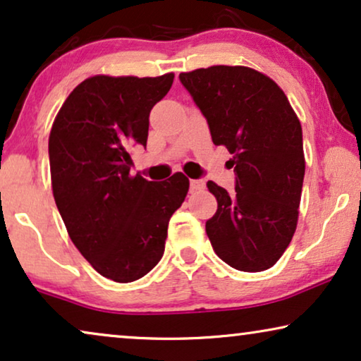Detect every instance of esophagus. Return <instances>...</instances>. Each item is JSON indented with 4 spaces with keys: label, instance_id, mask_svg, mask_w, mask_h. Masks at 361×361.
<instances>
[{
    "label": "esophagus",
    "instance_id": "1",
    "mask_svg": "<svg viewBox=\"0 0 361 361\" xmlns=\"http://www.w3.org/2000/svg\"><path fill=\"white\" fill-rule=\"evenodd\" d=\"M205 189V180L202 179H192L190 180V190L192 192H200Z\"/></svg>",
    "mask_w": 361,
    "mask_h": 361
}]
</instances>
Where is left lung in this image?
I'll use <instances>...</instances> for the list:
<instances>
[{
    "instance_id": "8db88e82",
    "label": "left lung",
    "mask_w": 361,
    "mask_h": 361,
    "mask_svg": "<svg viewBox=\"0 0 361 361\" xmlns=\"http://www.w3.org/2000/svg\"><path fill=\"white\" fill-rule=\"evenodd\" d=\"M179 80L224 145L235 167V190L209 180L216 212L205 230L216 256L258 273L276 264L298 226L305 172L302 128L284 92L248 67L214 66Z\"/></svg>"
}]
</instances>
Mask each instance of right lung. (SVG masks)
I'll return each mask as SVG.
<instances>
[{"label": "right lung", "instance_id": "1", "mask_svg": "<svg viewBox=\"0 0 361 361\" xmlns=\"http://www.w3.org/2000/svg\"><path fill=\"white\" fill-rule=\"evenodd\" d=\"M174 73L95 75L63 102L49 136L52 192L68 236L105 278L131 283L164 255L167 225L189 179L176 172L152 182L130 174V147H146L149 113Z\"/></svg>", "mask_w": 361, "mask_h": 361}]
</instances>
